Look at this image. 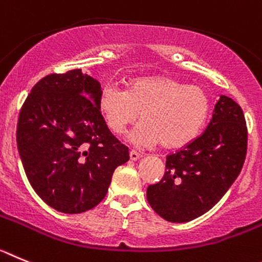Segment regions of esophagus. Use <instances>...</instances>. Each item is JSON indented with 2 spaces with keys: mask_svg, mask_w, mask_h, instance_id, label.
<instances>
[{
  "mask_svg": "<svg viewBox=\"0 0 262 262\" xmlns=\"http://www.w3.org/2000/svg\"><path fill=\"white\" fill-rule=\"evenodd\" d=\"M129 157H130V160H138L142 155L138 151H136V150H130V151H129Z\"/></svg>",
  "mask_w": 262,
  "mask_h": 262,
  "instance_id": "obj_1",
  "label": "esophagus"
}]
</instances>
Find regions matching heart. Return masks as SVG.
<instances>
[{
    "instance_id": "b5f03b06",
    "label": "heart",
    "mask_w": 262,
    "mask_h": 262,
    "mask_svg": "<svg viewBox=\"0 0 262 262\" xmlns=\"http://www.w3.org/2000/svg\"><path fill=\"white\" fill-rule=\"evenodd\" d=\"M98 107L111 132L120 134L138 117L143 120L129 134L137 146L160 141L168 148L192 142L204 128L209 115V98L200 86L185 84L164 75L142 77L130 82L128 90L114 83L103 87Z\"/></svg>"
}]
</instances>
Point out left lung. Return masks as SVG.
I'll list each match as a JSON object with an SVG mask.
<instances>
[{"label":"left lung","instance_id":"8db88e82","mask_svg":"<svg viewBox=\"0 0 262 262\" xmlns=\"http://www.w3.org/2000/svg\"><path fill=\"white\" fill-rule=\"evenodd\" d=\"M246 119L221 95L204 133L168 155L163 179L147 187V201L168 222L184 223L209 211L230 189L247 154Z\"/></svg>","mask_w":262,"mask_h":262}]
</instances>
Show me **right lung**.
<instances>
[{
    "mask_svg": "<svg viewBox=\"0 0 262 262\" xmlns=\"http://www.w3.org/2000/svg\"><path fill=\"white\" fill-rule=\"evenodd\" d=\"M100 83L81 69L49 74L26 99L16 145L28 181L55 210L79 214L107 194L129 150L111 133L98 107Z\"/></svg>",
    "mask_w": 262,
    "mask_h": 262,
    "instance_id": "right-lung-1",
    "label": "right lung"
}]
</instances>
